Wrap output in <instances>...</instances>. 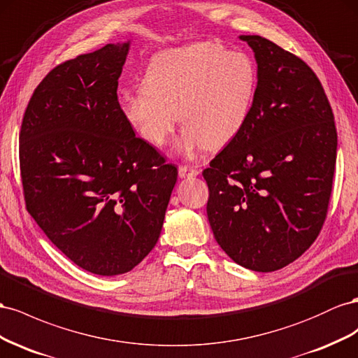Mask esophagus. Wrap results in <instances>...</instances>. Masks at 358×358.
Wrapping results in <instances>:
<instances>
[{
	"mask_svg": "<svg viewBox=\"0 0 358 358\" xmlns=\"http://www.w3.org/2000/svg\"><path fill=\"white\" fill-rule=\"evenodd\" d=\"M199 173V171L198 169H193V168H190V166H180L178 168V176L181 177V178H190V177H196Z\"/></svg>",
	"mask_w": 358,
	"mask_h": 358,
	"instance_id": "esophagus-1",
	"label": "esophagus"
}]
</instances>
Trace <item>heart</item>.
<instances>
[{"instance_id":"b5f03b06","label":"heart","mask_w":358,"mask_h":358,"mask_svg":"<svg viewBox=\"0 0 358 358\" xmlns=\"http://www.w3.org/2000/svg\"><path fill=\"white\" fill-rule=\"evenodd\" d=\"M142 87L122 91L118 99L129 126L147 144L160 148L180 118L186 127L177 147L192 157L206 147L229 144L246 126L258 71L248 54L201 42L152 57Z\"/></svg>"}]
</instances>
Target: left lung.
<instances>
[{"label":"left lung","instance_id":"8db88e82","mask_svg":"<svg viewBox=\"0 0 358 358\" xmlns=\"http://www.w3.org/2000/svg\"><path fill=\"white\" fill-rule=\"evenodd\" d=\"M258 88L240 134L203 169L214 238L241 267L268 273L308 250L329 211L338 151L334 115L315 71L261 36Z\"/></svg>","mask_w":358,"mask_h":358}]
</instances>
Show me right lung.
I'll return each mask as SVG.
<instances>
[{"label":"right lung","mask_w":358,"mask_h":358,"mask_svg":"<svg viewBox=\"0 0 358 358\" xmlns=\"http://www.w3.org/2000/svg\"><path fill=\"white\" fill-rule=\"evenodd\" d=\"M129 45L54 67L19 131L28 213L70 261L99 275L130 271L156 246L178 176L120 110Z\"/></svg>","instance_id":"1"}]
</instances>
